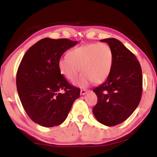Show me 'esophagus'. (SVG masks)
I'll list each match as a JSON object with an SVG mask.
<instances>
[{"mask_svg": "<svg viewBox=\"0 0 157 157\" xmlns=\"http://www.w3.org/2000/svg\"><path fill=\"white\" fill-rule=\"evenodd\" d=\"M89 91V90H86V89H81V91H80V94L82 95H85L86 94L87 92Z\"/></svg>", "mask_w": 157, "mask_h": 157, "instance_id": "obj_1", "label": "esophagus"}]
</instances>
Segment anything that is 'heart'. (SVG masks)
<instances>
[{
  "label": "heart",
  "mask_w": 157,
  "mask_h": 157,
  "mask_svg": "<svg viewBox=\"0 0 157 157\" xmlns=\"http://www.w3.org/2000/svg\"><path fill=\"white\" fill-rule=\"evenodd\" d=\"M113 53L105 43H91L71 49L66 57L60 59L58 67L60 73L70 82H73L82 72L76 84L84 87L92 82L102 83L110 75L113 68Z\"/></svg>",
  "instance_id": "1"
}]
</instances>
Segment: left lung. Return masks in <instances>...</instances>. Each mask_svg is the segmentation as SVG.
Wrapping results in <instances>:
<instances>
[{
    "instance_id": "1",
    "label": "left lung",
    "mask_w": 157,
    "mask_h": 157,
    "mask_svg": "<svg viewBox=\"0 0 157 157\" xmlns=\"http://www.w3.org/2000/svg\"><path fill=\"white\" fill-rule=\"evenodd\" d=\"M100 41L112 49L113 63L107 80L93 90L98 97L93 113L100 123L115 126L127 120L139 104L143 91L142 70L135 55L118 39Z\"/></svg>"
}]
</instances>
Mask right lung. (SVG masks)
Returning a JSON list of instances; mask_svg holds the SVG:
<instances>
[{
	"label": "right lung",
	"instance_id": "right-lung-1",
	"mask_svg": "<svg viewBox=\"0 0 157 157\" xmlns=\"http://www.w3.org/2000/svg\"><path fill=\"white\" fill-rule=\"evenodd\" d=\"M77 44L68 39L44 38L30 47L21 60L17 73V91L34 123L47 127L62 124L79 97L80 89L69 84L58 67L63 52Z\"/></svg>",
	"mask_w": 157,
	"mask_h": 157
}]
</instances>
